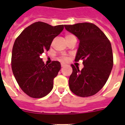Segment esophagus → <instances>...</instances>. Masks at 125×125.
<instances>
[{
  "mask_svg": "<svg viewBox=\"0 0 125 125\" xmlns=\"http://www.w3.org/2000/svg\"><path fill=\"white\" fill-rule=\"evenodd\" d=\"M65 65V63H61V66L62 67H64Z\"/></svg>",
  "mask_w": 125,
  "mask_h": 125,
  "instance_id": "esophagus-1",
  "label": "esophagus"
}]
</instances>
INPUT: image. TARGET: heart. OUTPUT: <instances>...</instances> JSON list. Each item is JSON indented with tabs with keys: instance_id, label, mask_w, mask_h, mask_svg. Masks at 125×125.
<instances>
[{
	"instance_id": "obj_1",
	"label": "heart",
	"mask_w": 125,
	"mask_h": 125,
	"mask_svg": "<svg viewBox=\"0 0 125 125\" xmlns=\"http://www.w3.org/2000/svg\"><path fill=\"white\" fill-rule=\"evenodd\" d=\"M73 34H66L65 35V39H66V40H67L68 39H69L70 38H71V37H73ZM61 60H62L63 61H65L67 60V56H62L61 57Z\"/></svg>"
}]
</instances>
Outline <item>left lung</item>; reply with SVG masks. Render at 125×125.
Listing matches in <instances>:
<instances>
[{
  "mask_svg": "<svg viewBox=\"0 0 125 125\" xmlns=\"http://www.w3.org/2000/svg\"><path fill=\"white\" fill-rule=\"evenodd\" d=\"M65 28L80 40L74 61L82 60L84 66L80 71L78 67L71 65L69 88L79 97L94 95L105 85L112 69L114 58L110 42L93 23L65 25Z\"/></svg>",
  "mask_w": 125,
  "mask_h": 125,
  "instance_id": "left-lung-1",
  "label": "left lung"
}]
</instances>
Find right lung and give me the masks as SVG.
<instances>
[{
	"label": "right lung",
	"mask_w": 125,
	"mask_h": 125,
	"mask_svg": "<svg viewBox=\"0 0 125 125\" xmlns=\"http://www.w3.org/2000/svg\"><path fill=\"white\" fill-rule=\"evenodd\" d=\"M64 26L34 22L15 41L11 55L13 74L21 89L29 97L42 98L52 89L54 78L61 69L60 63L52 61L51 64L45 65L40 56L49 51L52 40Z\"/></svg>",
	"instance_id": "1"
}]
</instances>
